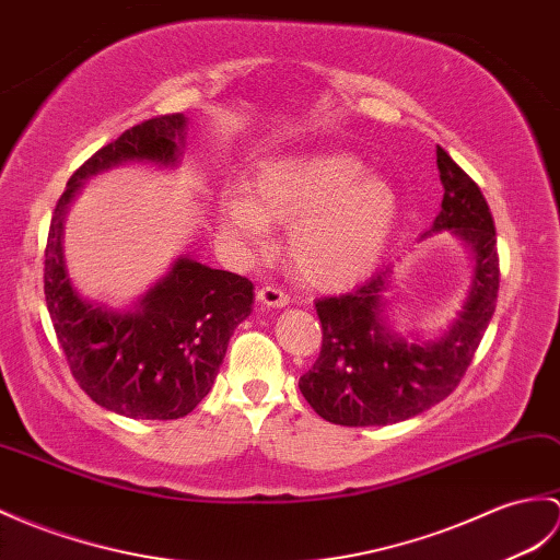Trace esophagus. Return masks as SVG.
Returning <instances> with one entry per match:
<instances>
[{
    "label": "esophagus",
    "instance_id": "esophagus-1",
    "mask_svg": "<svg viewBox=\"0 0 560 560\" xmlns=\"http://www.w3.org/2000/svg\"><path fill=\"white\" fill-rule=\"evenodd\" d=\"M257 303L265 307H285L291 303V298L281 289H275V285H262V289H257Z\"/></svg>",
    "mask_w": 560,
    "mask_h": 560
}]
</instances>
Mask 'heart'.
Returning a JSON list of instances; mask_svg holds the SVG:
<instances>
[{
  "instance_id": "b5f03b06",
  "label": "heart",
  "mask_w": 560,
  "mask_h": 560,
  "mask_svg": "<svg viewBox=\"0 0 560 560\" xmlns=\"http://www.w3.org/2000/svg\"><path fill=\"white\" fill-rule=\"evenodd\" d=\"M398 217L394 186L365 174L353 152L324 150L257 162L245 195L219 202V229L262 250L269 224H289V257L303 281L341 289L384 253Z\"/></svg>"
}]
</instances>
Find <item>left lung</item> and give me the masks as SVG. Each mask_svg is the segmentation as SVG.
Returning <instances> with one entry per match:
<instances>
[{"label": "left lung", "instance_id": "1", "mask_svg": "<svg viewBox=\"0 0 560 560\" xmlns=\"http://www.w3.org/2000/svg\"><path fill=\"white\" fill-rule=\"evenodd\" d=\"M436 166L444 200L424 236L451 231L470 250V291L436 341H408L388 327L384 295L392 291V267L346 295L319 298L322 350L298 386L319 418L334 424L384 427L436 406L460 384L497 310L499 253L489 205L446 150L436 148Z\"/></svg>", "mask_w": 560, "mask_h": 560}]
</instances>
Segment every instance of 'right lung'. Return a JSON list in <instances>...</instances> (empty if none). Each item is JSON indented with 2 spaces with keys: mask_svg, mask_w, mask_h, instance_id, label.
<instances>
[{
  "mask_svg": "<svg viewBox=\"0 0 560 560\" xmlns=\"http://www.w3.org/2000/svg\"><path fill=\"white\" fill-rule=\"evenodd\" d=\"M186 128L184 114L158 116L97 150L69 178L45 248V301L71 374L97 406L133 420L186 418L210 394L233 329L253 310V283L178 257L131 310L85 301L63 259V217L83 180L112 166H178Z\"/></svg>",
  "mask_w": 560,
  "mask_h": 560,
  "instance_id": "1",
  "label": "right lung"
}]
</instances>
